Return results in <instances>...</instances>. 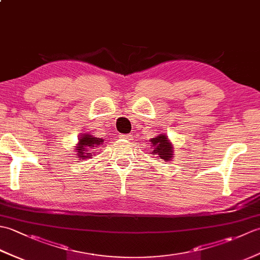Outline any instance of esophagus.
Here are the masks:
<instances>
[{
    "label": "esophagus",
    "instance_id": "1",
    "mask_svg": "<svg viewBox=\"0 0 260 260\" xmlns=\"http://www.w3.org/2000/svg\"><path fill=\"white\" fill-rule=\"evenodd\" d=\"M120 137L121 139H124V140H126V141H131L132 140V135L131 134H123V135H120Z\"/></svg>",
    "mask_w": 260,
    "mask_h": 260
}]
</instances>
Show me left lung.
<instances>
[{"instance_id": "left-lung-1", "label": "left lung", "mask_w": 260, "mask_h": 260, "mask_svg": "<svg viewBox=\"0 0 260 260\" xmlns=\"http://www.w3.org/2000/svg\"><path fill=\"white\" fill-rule=\"evenodd\" d=\"M151 146L153 147V151L150 153L152 155H156L158 158L164 159L165 162L172 161L174 155L173 144L169 140V137L163 134H158L157 136L153 137L150 140Z\"/></svg>"}]
</instances>
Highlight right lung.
I'll use <instances>...</instances> for the list:
<instances>
[{
  "label": "right lung",
  "mask_w": 260,
  "mask_h": 260,
  "mask_svg": "<svg viewBox=\"0 0 260 260\" xmlns=\"http://www.w3.org/2000/svg\"><path fill=\"white\" fill-rule=\"evenodd\" d=\"M104 139H99L90 134H82L78 137V143L75 146V150L77 153L76 157H79L81 159L91 158L96 155L97 148L99 146H103Z\"/></svg>",
  "instance_id": "1"
}]
</instances>
